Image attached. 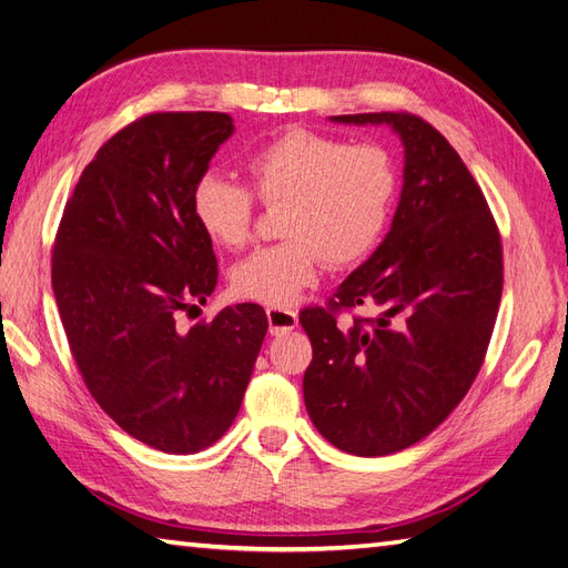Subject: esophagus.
<instances>
[{
  "label": "esophagus",
  "instance_id": "1",
  "mask_svg": "<svg viewBox=\"0 0 568 568\" xmlns=\"http://www.w3.org/2000/svg\"><path fill=\"white\" fill-rule=\"evenodd\" d=\"M266 318H268V328L273 336H283V333L293 331L300 322V316L295 310H281V307H271L266 310Z\"/></svg>",
  "mask_w": 568,
  "mask_h": 568
}]
</instances>
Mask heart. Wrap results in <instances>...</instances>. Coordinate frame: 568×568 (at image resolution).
<instances>
[{"mask_svg":"<svg viewBox=\"0 0 568 568\" xmlns=\"http://www.w3.org/2000/svg\"><path fill=\"white\" fill-rule=\"evenodd\" d=\"M242 170L266 206L281 209L278 244L261 246L230 273L232 293L242 300L287 307L312 287L324 268L365 258L394 213L398 170L379 143H345L310 129L258 145ZM192 217L215 246L237 250L252 232L250 189L209 172L194 184Z\"/></svg>","mask_w":568,"mask_h":568,"instance_id":"1","label":"heart"}]
</instances>
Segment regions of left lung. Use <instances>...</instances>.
<instances>
[{
  "mask_svg": "<svg viewBox=\"0 0 568 568\" xmlns=\"http://www.w3.org/2000/svg\"><path fill=\"white\" fill-rule=\"evenodd\" d=\"M386 124L403 143V189L384 242L338 285L331 307H307L312 341L304 405L314 427L353 456H388L425 439L463 400L497 322L501 240L483 189L432 124L408 112L338 114ZM365 303L374 317L335 324Z\"/></svg>",
  "mask_w": 568,
  "mask_h": 568,
  "instance_id": "obj_1",
  "label": "left lung"
}]
</instances>
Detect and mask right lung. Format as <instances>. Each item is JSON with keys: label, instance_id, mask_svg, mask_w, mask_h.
I'll use <instances>...</instances> for the list:
<instances>
[{"label": "right lung", "instance_id": "obj_1", "mask_svg": "<svg viewBox=\"0 0 568 568\" xmlns=\"http://www.w3.org/2000/svg\"><path fill=\"white\" fill-rule=\"evenodd\" d=\"M232 134L225 112H155L124 126L85 165L52 252L54 300L91 396L126 434L174 456L235 423L268 331L252 302L174 326L217 283L192 192Z\"/></svg>", "mask_w": 568, "mask_h": 568}]
</instances>
